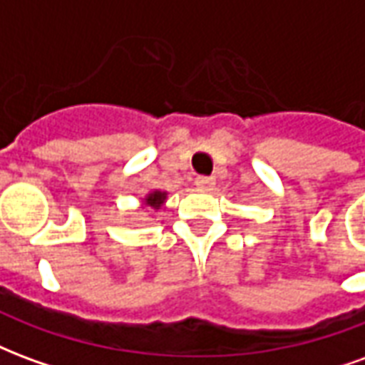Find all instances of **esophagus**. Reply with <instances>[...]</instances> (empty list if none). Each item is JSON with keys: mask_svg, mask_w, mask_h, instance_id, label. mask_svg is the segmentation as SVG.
I'll return each mask as SVG.
<instances>
[{"mask_svg": "<svg viewBox=\"0 0 365 365\" xmlns=\"http://www.w3.org/2000/svg\"><path fill=\"white\" fill-rule=\"evenodd\" d=\"M195 185H197V190H213L215 187V178H209V175H199L195 178Z\"/></svg>", "mask_w": 365, "mask_h": 365, "instance_id": "esophagus-1", "label": "esophagus"}]
</instances>
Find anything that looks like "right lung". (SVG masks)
Listing matches in <instances>:
<instances>
[{
  "mask_svg": "<svg viewBox=\"0 0 365 365\" xmlns=\"http://www.w3.org/2000/svg\"><path fill=\"white\" fill-rule=\"evenodd\" d=\"M166 199H168V191H160V190H152L144 195L140 201H143V207H152V209H162L166 207Z\"/></svg>",
  "mask_w": 365,
  "mask_h": 365,
  "instance_id": "right-lung-1",
  "label": "right lung"
}]
</instances>
